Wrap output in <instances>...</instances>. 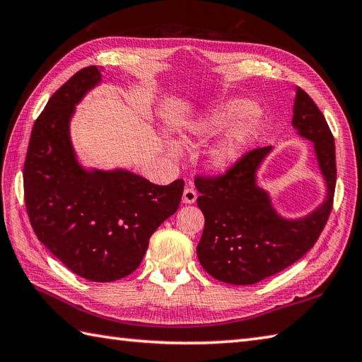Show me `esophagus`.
I'll return each mask as SVG.
<instances>
[{"label": "esophagus", "instance_id": "obj_1", "mask_svg": "<svg viewBox=\"0 0 362 362\" xmlns=\"http://www.w3.org/2000/svg\"><path fill=\"white\" fill-rule=\"evenodd\" d=\"M197 199V193L193 188H187L183 191V196H182V202L183 204H194Z\"/></svg>", "mask_w": 362, "mask_h": 362}]
</instances>
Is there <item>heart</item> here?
Returning <instances> with one entry per match:
<instances>
[{
    "label": "heart",
    "mask_w": 362,
    "mask_h": 362,
    "mask_svg": "<svg viewBox=\"0 0 362 362\" xmlns=\"http://www.w3.org/2000/svg\"><path fill=\"white\" fill-rule=\"evenodd\" d=\"M264 129V117L258 107L249 99L230 98L183 126V138L189 144L219 140L206 151L205 165L214 173H227L247 156V152L259 140ZM168 153L180 158L183 146L175 138H168Z\"/></svg>",
    "instance_id": "b5f03b06"
}]
</instances>
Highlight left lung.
Wrapping results in <instances>:
<instances>
[{"label":"left lung","instance_id":"8db88e82","mask_svg":"<svg viewBox=\"0 0 362 362\" xmlns=\"http://www.w3.org/2000/svg\"><path fill=\"white\" fill-rule=\"evenodd\" d=\"M292 127L313 143L325 183L324 201L303 216H283L269 189L259 185L258 171L272 146L249 152L224 177L196 179L201 193L197 205L205 218L197 258L219 281L245 286L281 272L313 247L327 224L336 187L334 138L324 115L300 87L296 88Z\"/></svg>","mask_w":362,"mask_h":362}]
</instances>
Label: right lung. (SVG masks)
<instances>
[{
	"instance_id": "right-lung-1",
	"label": "right lung",
	"mask_w": 362,
	"mask_h": 362,
	"mask_svg": "<svg viewBox=\"0 0 362 362\" xmlns=\"http://www.w3.org/2000/svg\"><path fill=\"white\" fill-rule=\"evenodd\" d=\"M101 82L91 65L49 98L30 134L23 180L40 243L82 279L105 283L140 266L151 235L179 209L185 183L153 185L124 168L81 163L70 124L76 105Z\"/></svg>"
}]
</instances>
